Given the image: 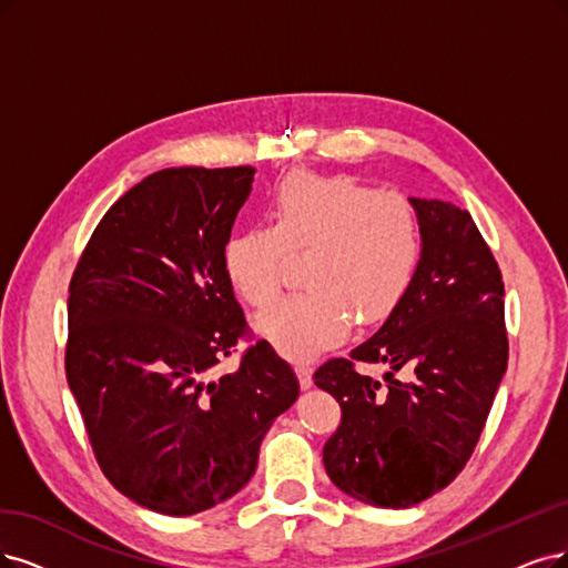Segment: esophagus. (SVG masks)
Wrapping results in <instances>:
<instances>
[{
  "mask_svg": "<svg viewBox=\"0 0 568 568\" xmlns=\"http://www.w3.org/2000/svg\"><path fill=\"white\" fill-rule=\"evenodd\" d=\"M295 372H297V379H300V386H302L304 390L313 386V369H311L308 365H297V367H295Z\"/></svg>",
  "mask_w": 568,
  "mask_h": 568,
  "instance_id": "obj_1",
  "label": "esophagus"
}]
</instances>
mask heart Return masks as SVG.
<instances>
[{
  "label": "heart",
  "instance_id": "heart-1",
  "mask_svg": "<svg viewBox=\"0 0 568 568\" xmlns=\"http://www.w3.org/2000/svg\"><path fill=\"white\" fill-rule=\"evenodd\" d=\"M268 226H245L222 250L226 283L250 306L283 285L285 255H304L300 295L262 311L255 325L287 358H311L361 325L379 323L412 287L422 262V224L390 189L321 173H292L268 196Z\"/></svg>",
  "mask_w": 568,
  "mask_h": 568
}]
</instances>
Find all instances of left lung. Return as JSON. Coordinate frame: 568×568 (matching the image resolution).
I'll use <instances>...</instances> for the list:
<instances>
[{"label":"left lung","instance_id":"left-lung-1","mask_svg":"<svg viewBox=\"0 0 568 568\" xmlns=\"http://www.w3.org/2000/svg\"><path fill=\"white\" fill-rule=\"evenodd\" d=\"M422 262L405 300L348 358L313 374L342 407L323 449L329 479L369 506L409 508L464 470L508 367L500 268L468 210L409 199ZM355 362L389 365L384 383ZM404 369L405 381L394 372Z\"/></svg>","mask_w":568,"mask_h":568}]
</instances>
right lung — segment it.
Returning <instances> with one entry per match:
<instances>
[{
  "instance_id": "right-lung-1",
  "label": "right lung",
  "mask_w": 568,
  "mask_h": 568,
  "mask_svg": "<svg viewBox=\"0 0 568 568\" xmlns=\"http://www.w3.org/2000/svg\"><path fill=\"white\" fill-rule=\"evenodd\" d=\"M255 168H165L95 226L70 283L65 372L98 466L138 506L184 517L241 491L276 416L297 400L292 367L250 337L222 250Z\"/></svg>"
}]
</instances>
